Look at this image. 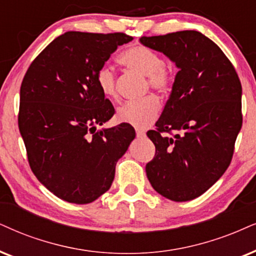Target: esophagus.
Masks as SVG:
<instances>
[{
  "label": "esophagus",
  "instance_id": "34e87169",
  "mask_svg": "<svg viewBox=\"0 0 256 256\" xmlns=\"http://www.w3.org/2000/svg\"><path fill=\"white\" fill-rule=\"evenodd\" d=\"M136 134H137L138 138L145 137V132L143 130H136Z\"/></svg>",
  "mask_w": 256,
  "mask_h": 256
}]
</instances>
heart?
<instances>
[{
	"mask_svg": "<svg viewBox=\"0 0 256 256\" xmlns=\"http://www.w3.org/2000/svg\"><path fill=\"white\" fill-rule=\"evenodd\" d=\"M119 62L134 72L148 76L151 88L158 92H166L172 82V76L166 67L163 66L160 56L154 50L143 44H136L119 56ZM96 82L100 92L106 98H117L116 74L108 66H102L96 72ZM160 112V102L156 96H148L140 102H128L118 110L117 118L137 128H146L156 122Z\"/></svg>",
	"mask_w": 256,
	"mask_h": 256,
	"instance_id": "obj_1",
	"label": "heart"
}]
</instances>
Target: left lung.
<instances>
[{
  "label": "left lung",
  "instance_id": "obj_1",
  "mask_svg": "<svg viewBox=\"0 0 256 256\" xmlns=\"http://www.w3.org/2000/svg\"><path fill=\"white\" fill-rule=\"evenodd\" d=\"M178 68L154 130L156 154L146 164L152 188L174 202L206 192L230 164L242 126V87L230 61L215 42L196 30L143 36Z\"/></svg>",
  "mask_w": 256,
  "mask_h": 256
}]
</instances>
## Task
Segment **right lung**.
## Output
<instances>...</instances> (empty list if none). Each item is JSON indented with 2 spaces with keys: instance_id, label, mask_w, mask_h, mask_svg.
Segmentation results:
<instances>
[{
  "instance_id": "obj_1",
  "label": "right lung",
  "mask_w": 256,
  "mask_h": 256,
  "mask_svg": "<svg viewBox=\"0 0 256 256\" xmlns=\"http://www.w3.org/2000/svg\"><path fill=\"white\" fill-rule=\"evenodd\" d=\"M124 33L67 32L36 56L20 90L18 128L30 169L59 198L96 200L111 188L116 164L136 137L131 125L98 130L114 114L96 82Z\"/></svg>"
}]
</instances>
